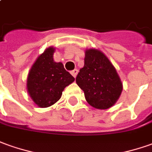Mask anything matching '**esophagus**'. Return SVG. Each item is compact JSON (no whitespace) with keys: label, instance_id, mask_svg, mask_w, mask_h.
<instances>
[{"label":"esophagus","instance_id":"34e87169","mask_svg":"<svg viewBox=\"0 0 152 152\" xmlns=\"http://www.w3.org/2000/svg\"><path fill=\"white\" fill-rule=\"evenodd\" d=\"M78 69L72 70V71H71V74H72V75L74 76V78H76V76H77V74H78Z\"/></svg>","mask_w":152,"mask_h":152}]
</instances>
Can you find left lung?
I'll list each match as a JSON object with an SVG mask.
<instances>
[{"label":"left lung","instance_id":"obj_1","mask_svg":"<svg viewBox=\"0 0 152 152\" xmlns=\"http://www.w3.org/2000/svg\"><path fill=\"white\" fill-rule=\"evenodd\" d=\"M76 83L83 91L88 103L97 109H107L117 102L123 86L117 70L101 50L87 49L84 66Z\"/></svg>","mask_w":152,"mask_h":152}]
</instances>
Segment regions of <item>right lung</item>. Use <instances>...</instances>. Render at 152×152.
<instances>
[{"mask_svg":"<svg viewBox=\"0 0 152 152\" xmlns=\"http://www.w3.org/2000/svg\"><path fill=\"white\" fill-rule=\"evenodd\" d=\"M55 48L50 46L39 55L27 76L26 88L33 102L39 107L54 105L63 91L74 81L61 62L54 60Z\"/></svg>","mask_w":152,"mask_h":152,"instance_id":"1","label":"right lung"}]
</instances>
